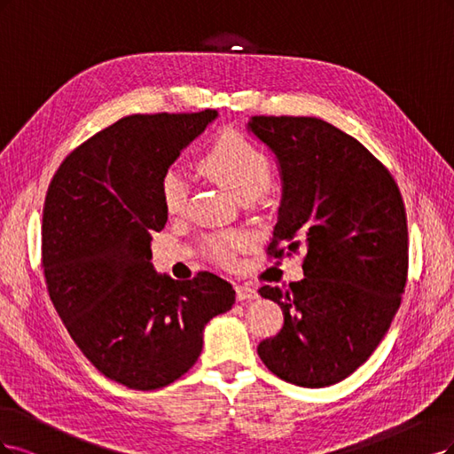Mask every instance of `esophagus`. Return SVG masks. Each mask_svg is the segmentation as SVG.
<instances>
[{"instance_id":"1","label":"esophagus","mask_w":454,"mask_h":454,"mask_svg":"<svg viewBox=\"0 0 454 454\" xmlns=\"http://www.w3.org/2000/svg\"><path fill=\"white\" fill-rule=\"evenodd\" d=\"M236 294H238V300H239V301H251V300H256V298H258L256 290L251 288V286H247V285H238V286H236Z\"/></svg>"}]
</instances>
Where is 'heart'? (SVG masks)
<instances>
[{
    "mask_svg": "<svg viewBox=\"0 0 454 454\" xmlns=\"http://www.w3.org/2000/svg\"><path fill=\"white\" fill-rule=\"evenodd\" d=\"M201 169L209 177L228 190L238 203L245 200H258L266 192L271 181V168L268 158L251 141L239 134H224L216 139L211 151L203 156ZM164 209L169 215L183 213L188 200V179L179 169H169L160 184ZM241 236L213 238L206 243L207 254L224 266L233 264L236 251L243 245Z\"/></svg>",
    "mask_w": 454,
    "mask_h": 454,
    "instance_id": "heart-1",
    "label": "heart"
}]
</instances>
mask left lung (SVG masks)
<instances>
[{"instance_id": "left-lung-1", "label": "left lung", "mask_w": 454, "mask_h": 454, "mask_svg": "<svg viewBox=\"0 0 454 454\" xmlns=\"http://www.w3.org/2000/svg\"><path fill=\"white\" fill-rule=\"evenodd\" d=\"M247 131L273 154L281 177L270 248L286 243V256L307 248L301 281L258 290L285 315L258 356L286 383L335 385L372 356L400 307L407 281L402 194L356 139L325 121L251 116Z\"/></svg>"}]
</instances>
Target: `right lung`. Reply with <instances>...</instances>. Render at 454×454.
I'll use <instances>...</instances> for the list:
<instances>
[{
    "label": "right lung",
    "instance_id": "right-lung-1",
    "mask_svg": "<svg viewBox=\"0 0 454 454\" xmlns=\"http://www.w3.org/2000/svg\"><path fill=\"white\" fill-rule=\"evenodd\" d=\"M216 116H124L73 151L49 186L43 268L51 300L94 368L128 388L177 381L201 355L206 325L236 301L215 273L175 281L151 262L153 231L168 223L160 184Z\"/></svg>",
    "mask_w": 454,
    "mask_h": 454
}]
</instances>
